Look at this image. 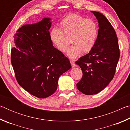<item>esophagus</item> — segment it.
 Here are the masks:
<instances>
[{
	"instance_id": "obj_1",
	"label": "esophagus",
	"mask_w": 130,
	"mask_h": 130,
	"mask_svg": "<svg viewBox=\"0 0 130 130\" xmlns=\"http://www.w3.org/2000/svg\"><path fill=\"white\" fill-rule=\"evenodd\" d=\"M70 63H71V65H72V67H75L76 64H75V63H74V60H70Z\"/></svg>"
}]
</instances>
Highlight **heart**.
Returning a JSON list of instances; mask_svg holds the SVG:
<instances>
[{"instance_id": "obj_1", "label": "heart", "mask_w": 130, "mask_h": 130, "mask_svg": "<svg viewBox=\"0 0 130 130\" xmlns=\"http://www.w3.org/2000/svg\"><path fill=\"white\" fill-rule=\"evenodd\" d=\"M60 25L61 29L54 26L50 30V39L59 50L64 52L69 44L65 35L71 37L70 41L72 45L66 51L69 58H75L82 52H89L94 47L99 36L95 21L71 13L63 18Z\"/></svg>"}]
</instances>
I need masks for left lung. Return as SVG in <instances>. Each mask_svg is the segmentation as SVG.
<instances>
[{"mask_svg":"<svg viewBox=\"0 0 130 130\" xmlns=\"http://www.w3.org/2000/svg\"><path fill=\"white\" fill-rule=\"evenodd\" d=\"M91 12L99 22L98 38L92 50L76 62L83 72L77 88L87 95L98 93L109 84L120 57L118 37L112 26L104 15Z\"/></svg>","mask_w":130,"mask_h":130,"instance_id":"8db88e82","label":"left lung"}]
</instances>
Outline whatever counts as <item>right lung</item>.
I'll return each instance as SVG.
<instances>
[{
  "label": "right lung",
  "instance_id": "right-lung-1",
  "mask_svg": "<svg viewBox=\"0 0 130 130\" xmlns=\"http://www.w3.org/2000/svg\"><path fill=\"white\" fill-rule=\"evenodd\" d=\"M51 19L25 25L14 35L11 61L17 82L31 94L40 99L56 91L58 78L70 69L67 57L53 46L49 37Z\"/></svg>",
  "mask_w": 130,
  "mask_h": 130
}]
</instances>
